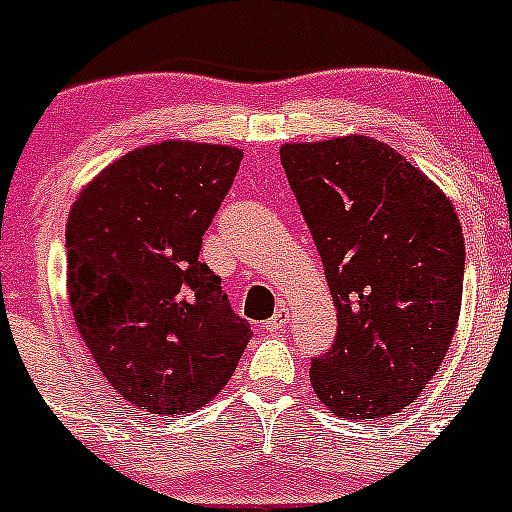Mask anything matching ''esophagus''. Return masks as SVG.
<instances>
[{
	"mask_svg": "<svg viewBox=\"0 0 512 512\" xmlns=\"http://www.w3.org/2000/svg\"><path fill=\"white\" fill-rule=\"evenodd\" d=\"M288 321H290L288 308H285V305H280V308L275 310V315H272L270 321L265 323V328H267V331H283V328L288 326Z\"/></svg>",
	"mask_w": 512,
	"mask_h": 512,
	"instance_id": "esophagus-1",
	"label": "esophagus"
}]
</instances>
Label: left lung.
<instances>
[{
  "mask_svg": "<svg viewBox=\"0 0 512 512\" xmlns=\"http://www.w3.org/2000/svg\"><path fill=\"white\" fill-rule=\"evenodd\" d=\"M285 176L326 270L338 331L310 384L341 419L409 407L455 336L465 237L452 202L369 136L285 143Z\"/></svg>",
  "mask_w": 512,
  "mask_h": 512,
  "instance_id": "8db88e82",
  "label": "left lung"
}]
</instances>
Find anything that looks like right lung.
I'll list each match as a JSON object with an SVG mask.
<instances>
[{"label":"right lung","mask_w":512,"mask_h":512,"mask_svg":"<svg viewBox=\"0 0 512 512\" xmlns=\"http://www.w3.org/2000/svg\"><path fill=\"white\" fill-rule=\"evenodd\" d=\"M242 148L164 141L100 171L70 209L68 295L105 381L141 412L189 414L219 394L252 331L202 237Z\"/></svg>","instance_id":"right-lung-1"}]
</instances>
